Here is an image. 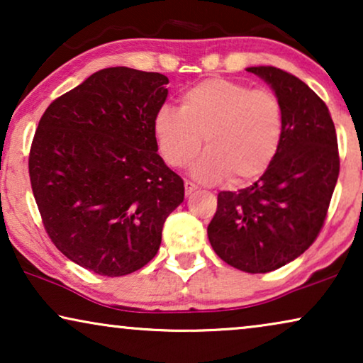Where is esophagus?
<instances>
[{
    "label": "esophagus",
    "instance_id": "esophagus-1",
    "mask_svg": "<svg viewBox=\"0 0 363 363\" xmlns=\"http://www.w3.org/2000/svg\"><path fill=\"white\" fill-rule=\"evenodd\" d=\"M196 185L195 183H191V182H185V191H186V195H191L193 191H196Z\"/></svg>",
    "mask_w": 363,
    "mask_h": 363
}]
</instances>
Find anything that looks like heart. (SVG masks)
I'll return each mask as SVG.
<instances>
[{
	"mask_svg": "<svg viewBox=\"0 0 363 363\" xmlns=\"http://www.w3.org/2000/svg\"><path fill=\"white\" fill-rule=\"evenodd\" d=\"M284 132L279 99L247 84L211 77L182 94L180 108L162 107L153 118L158 152L170 167L190 163L205 138L206 150L193 163L198 182L235 183L262 175L274 160Z\"/></svg>",
	"mask_w": 363,
	"mask_h": 363,
	"instance_id": "b5f03b06",
	"label": "heart"
}]
</instances>
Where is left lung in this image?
Masks as SVG:
<instances>
[{
    "mask_svg": "<svg viewBox=\"0 0 363 363\" xmlns=\"http://www.w3.org/2000/svg\"><path fill=\"white\" fill-rule=\"evenodd\" d=\"M272 89L284 113L274 160L251 186L218 193L208 240L236 269L264 274L299 257L319 235L339 178L335 127L329 108L292 74L247 67Z\"/></svg>",
    "mask_w": 363,
    "mask_h": 363,
    "instance_id": "8db88e82",
    "label": "left lung"
}]
</instances>
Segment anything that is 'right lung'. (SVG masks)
I'll return each instance as SVG.
<instances>
[{"instance_id":"1","label":"right lung","mask_w":363,"mask_h":363,"mask_svg":"<svg viewBox=\"0 0 363 363\" xmlns=\"http://www.w3.org/2000/svg\"><path fill=\"white\" fill-rule=\"evenodd\" d=\"M167 84L158 72L102 69L56 99L34 133L29 177L44 228L96 274L125 276L152 261L185 196L153 135Z\"/></svg>"}]
</instances>
